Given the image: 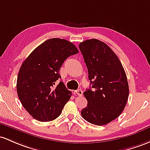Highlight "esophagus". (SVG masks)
I'll return each mask as SVG.
<instances>
[{"label":"esophagus","instance_id":"obj_1","mask_svg":"<svg viewBox=\"0 0 150 150\" xmlns=\"http://www.w3.org/2000/svg\"><path fill=\"white\" fill-rule=\"evenodd\" d=\"M75 93L78 96H81L83 94V91H82L81 89H77L75 91Z\"/></svg>","mask_w":150,"mask_h":150}]
</instances>
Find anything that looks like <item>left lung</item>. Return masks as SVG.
<instances>
[{
    "instance_id": "1",
    "label": "left lung",
    "mask_w": 150,
    "mask_h": 150,
    "mask_svg": "<svg viewBox=\"0 0 150 150\" xmlns=\"http://www.w3.org/2000/svg\"><path fill=\"white\" fill-rule=\"evenodd\" d=\"M91 86L83 92L87 107L81 114L95 125H105L123 112L129 96L126 73L117 56L105 43L88 39L79 45Z\"/></svg>"
}]
</instances>
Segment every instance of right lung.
<instances>
[{
  "mask_svg": "<svg viewBox=\"0 0 150 150\" xmlns=\"http://www.w3.org/2000/svg\"><path fill=\"white\" fill-rule=\"evenodd\" d=\"M79 53L70 41L46 40L36 48L22 64L17 78V93L23 107L35 120L49 122L57 118L71 96L59 70L64 61Z\"/></svg>",
  "mask_w": 150,
  "mask_h": 150,
  "instance_id": "right-lung-1",
  "label": "right lung"
}]
</instances>
